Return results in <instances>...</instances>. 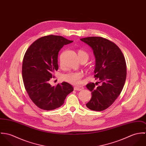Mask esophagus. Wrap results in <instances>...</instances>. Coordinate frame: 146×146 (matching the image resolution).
<instances>
[{"mask_svg": "<svg viewBox=\"0 0 146 146\" xmlns=\"http://www.w3.org/2000/svg\"><path fill=\"white\" fill-rule=\"evenodd\" d=\"M74 90H78V91H80V90H82V88H78V87H76V86H75L74 88Z\"/></svg>", "mask_w": 146, "mask_h": 146, "instance_id": "34e87169", "label": "esophagus"}]
</instances>
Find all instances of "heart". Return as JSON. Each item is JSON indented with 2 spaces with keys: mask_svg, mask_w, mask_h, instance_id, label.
<instances>
[{
  "mask_svg": "<svg viewBox=\"0 0 146 146\" xmlns=\"http://www.w3.org/2000/svg\"><path fill=\"white\" fill-rule=\"evenodd\" d=\"M79 58L85 57L87 59L89 58L88 54L84 50H80L78 52ZM83 76V73L78 71H70L63 75V79L68 83L74 85H79L82 84V79Z\"/></svg>",
  "mask_w": 146,
  "mask_h": 146,
  "instance_id": "heart-1",
  "label": "heart"
}]
</instances>
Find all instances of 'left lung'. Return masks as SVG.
Segmentation results:
<instances>
[{
  "label": "left lung",
  "instance_id": "1",
  "mask_svg": "<svg viewBox=\"0 0 146 146\" xmlns=\"http://www.w3.org/2000/svg\"><path fill=\"white\" fill-rule=\"evenodd\" d=\"M81 41L91 47L96 58L94 78L100 81L97 87L93 83L86 88L92 92V98L86 104L93 111H101L109 107L120 94L126 77L124 56L113 42L101 37H88Z\"/></svg>",
  "mask_w": 146,
  "mask_h": 146
}]
</instances>
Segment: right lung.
Returning a JSON list of instances; mask_svg holds the SVG:
<instances>
[{
    "mask_svg": "<svg viewBox=\"0 0 146 146\" xmlns=\"http://www.w3.org/2000/svg\"><path fill=\"white\" fill-rule=\"evenodd\" d=\"M72 42L61 36L50 35L37 39L25 54L22 68L24 86L31 101L42 110L59 108L74 90L66 82L56 86L50 84L53 74L58 69L59 51L64 45Z\"/></svg>",
    "mask_w": 146,
    "mask_h": 146,
    "instance_id": "obj_1",
    "label": "right lung"
}]
</instances>
